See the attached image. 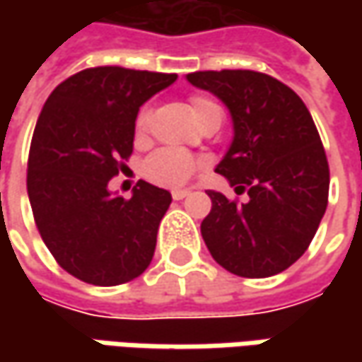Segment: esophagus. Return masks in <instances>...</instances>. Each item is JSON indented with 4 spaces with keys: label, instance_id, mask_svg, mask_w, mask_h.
<instances>
[{
    "label": "esophagus",
    "instance_id": "1",
    "mask_svg": "<svg viewBox=\"0 0 362 362\" xmlns=\"http://www.w3.org/2000/svg\"><path fill=\"white\" fill-rule=\"evenodd\" d=\"M189 193H191L189 189H173V191H171V195H173L175 202H179V199H183V197H187Z\"/></svg>",
    "mask_w": 362,
    "mask_h": 362
}]
</instances>
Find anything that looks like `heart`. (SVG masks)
<instances>
[{
	"mask_svg": "<svg viewBox=\"0 0 362 362\" xmlns=\"http://www.w3.org/2000/svg\"><path fill=\"white\" fill-rule=\"evenodd\" d=\"M189 106H191V112L197 120L202 119L209 108H216L211 100H207L203 96H193L189 100ZM146 127H148V110L143 108L134 120V131H136V134H143ZM199 167H202V163L189 157L187 153L175 151V148H160L146 159L145 175L159 185L177 187V185L187 183L191 175L195 173Z\"/></svg>",
	"mask_w": 362,
	"mask_h": 362,
	"instance_id": "1",
	"label": "heart"
}]
</instances>
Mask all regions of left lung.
Listing matches in <instances>:
<instances>
[{
    "label": "left lung",
    "instance_id": "obj_1",
    "mask_svg": "<svg viewBox=\"0 0 362 362\" xmlns=\"http://www.w3.org/2000/svg\"><path fill=\"white\" fill-rule=\"evenodd\" d=\"M187 82L228 106L233 139L216 173L247 202L207 191L203 242L221 268L268 278L290 268L313 242L328 203V160L296 92L254 70L193 72Z\"/></svg>",
    "mask_w": 362,
    "mask_h": 362
}]
</instances>
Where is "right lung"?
<instances>
[{"mask_svg": "<svg viewBox=\"0 0 362 362\" xmlns=\"http://www.w3.org/2000/svg\"><path fill=\"white\" fill-rule=\"evenodd\" d=\"M177 74L100 66L48 96L28 159V197L40 235L74 278L117 286L148 268L171 193L139 181L131 199L108 189L124 169L139 108Z\"/></svg>", "mask_w": 362, "mask_h": 362, "instance_id": "right-lung-1", "label": "right lung"}]
</instances>
